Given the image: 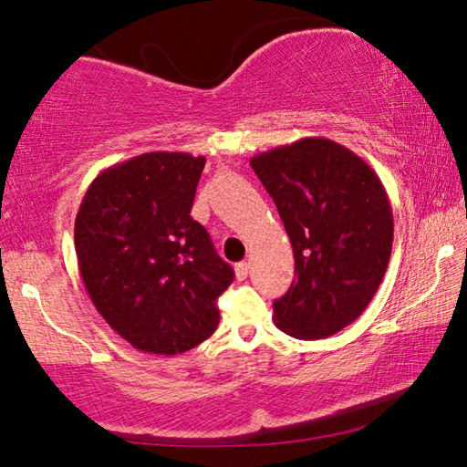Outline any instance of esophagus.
I'll return each instance as SVG.
<instances>
[{
    "mask_svg": "<svg viewBox=\"0 0 467 467\" xmlns=\"http://www.w3.org/2000/svg\"><path fill=\"white\" fill-rule=\"evenodd\" d=\"M249 272H251V265L247 262H239L234 265V274H236V278H239V280L247 278Z\"/></svg>",
    "mask_w": 467,
    "mask_h": 467,
    "instance_id": "34e87169",
    "label": "esophagus"
}]
</instances>
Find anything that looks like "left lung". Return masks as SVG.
I'll use <instances>...</instances> for the list:
<instances>
[{"mask_svg":"<svg viewBox=\"0 0 467 467\" xmlns=\"http://www.w3.org/2000/svg\"><path fill=\"white\" fill-rule=\"evenodd\" d=\"M278 208L296 280L274 303V321L300 339H323L357 321L381 284L393 212L377 172L327 138H303L249 161Z\"/></svg>","mask_w":467,"mask_h":467,"instance_id":"obj_1","label":"left lung"}]
</instances>
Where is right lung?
<instances>
[{"label":"right lung","mask_w":467,"mask_h":467,"mask_svg":"<svg viewBox=\"0 0 467 467\" xmlns=\"http://www.w3.org/2000/svg\"><path fill=\"white\" fill-rule=\"evenodd\" d=\"M205 158L146 152L100 171L74 243L86 292L110 329L141 352L175 357L218 327L233 282L192 205Z\"/></svg>","instance_id":"obj_1"}]
</instances>
